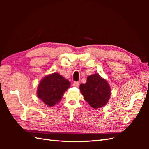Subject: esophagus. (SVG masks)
I'll return each instance as SVG.
<instances>
[{"label":"esophagus","mask_w":149,"mask_h":149,"mask_svg":"<svg viewBox=\"0 0 149 149\" xmlns=\"http://www.w3.org/2000/svg\"><path fill=\"white\" fill-rule=\"evenodd\" d=\"M79 84V81H75V82L73 83V85L74 86H75V87H78Z\"/></svg>","instance_id":"1"}]
</instances>
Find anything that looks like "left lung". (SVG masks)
I'll use <instances>...</instances> for the list:
<instances>
[{"instance_id":"obj_1","label":"left lung","mask_w":149,"mask_h":149,"mask_svg":"<svg viewBox=\"0 0 149 149\" xmlns=\"http://www.w3.org/2000/svg\"><path fill=\"white\" fill-rule=\"evenodd\" d=\"M81 92L89 105L94 109L104 106L111 96V88L106 80L99 74H91L85 84L79 86Z\"/></svg>"}]
</instances>
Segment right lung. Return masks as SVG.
<instances>
[{"mask_svg": "<svg viewBox=\"0 0 149 149\" xmlns=\"http://www.w3.org/2000/svg\"><path fill=\"white\" fill-rule=\"evenodd\" d=\"M70 87V82L57 73L48 74L39 83L37 96L46 105L53 106L59 102L65 92Z\"/></svg>", "mask_w": 149, "mask_h": 149, "instance_id": "obj_1", "label": "right lung"}]
</instances>
